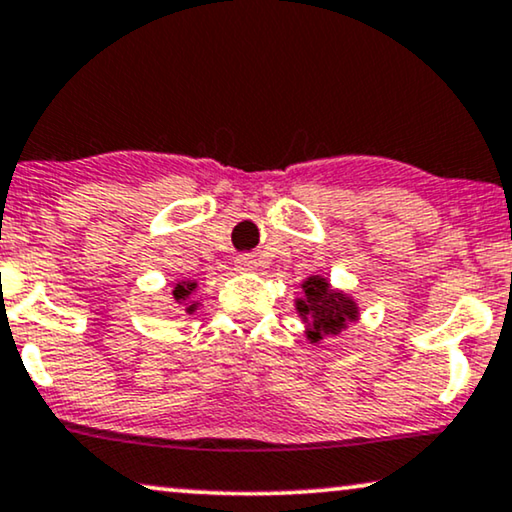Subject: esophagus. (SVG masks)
I'll list each match as a JSON object with an SVG mask.
<instances>
[{"label":"esophagus","mask_w":512,"mask_h":512,"mask_svg":"<svg viewBox=\"0 0 512 512\" xmlns=\"http://www.w3.org/2000/svg\"><path fill=\"white\" fill-rule=\"evenodd\" d=\"M236 269H241V271L255 269V257H252V255H238L236 257Z\"/></svg>","instance_id":"1"}]
</instances>
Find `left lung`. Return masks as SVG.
Segmentation results:
<instances>
[{"instance_id": "1", "label": "left lung", "mask_w": 512, "mask_h": 512, "mask_svg": "<svg viewBox=\"0 0 512 512\" xmlns=\"http://www.w3.org/2000/svg\"><path fill=\"white\" fill-rule=\"evenodd\" d=\"M304 297L297 299V309L302 316H309V337L318 342L325 335H339L346 323L356 320V304L342 292H332L325 278L311 276L302 285Z\"/></svg>"}]
</instances>
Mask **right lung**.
<instances>
[{"instance_id": "right-lung-1", "label": "right lung", "mask_w": 512, "mask_h": 512, "mask_svg": "<svg viewBox=\"0 0 512 512\" xmlns=\"http://www.w3.org/2000/svg\"><path fill=\"white\" fill-rule=\"evenodd\" d=\"M196 288V283H182V285H175L173 290V297L177 299V302H182V299H187L189 295H192V290ZM187 311H194V304L187 306Z\"/></svg>"}]
</instances>
